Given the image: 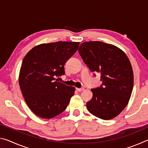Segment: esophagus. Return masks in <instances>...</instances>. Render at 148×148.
I'll return each mask as SVG.
<instances>
[{
	"label": "esophagus",
	"instance_id": "obj_1",
	"mask_svg": "<svg viewBox=\"0 0 148 148\" xmlns=\"http://www.w3.org/2000/svg\"><path fill=\"white\" fill-rule=\"evenodd\" d=\"M84 89V88H76V90L77 91H83Z\"/></svg>",
	"mask_w": 148,
	"mask_h": 148
}]
</instances>
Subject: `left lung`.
Masks as SVG:
<instances>
[{"instance_id": "8db88e82", "label": "left lung", "mask_w": 148, "mask_h": 148, "mask_svg": "<svg viewBox=\"0 0 148 148\" xmlns=\"http://www.w3.org/2000/svg\"><path fill=\"white\" fill-rule=\"evenodd\" d=\"M78 51L90 71L101 73L102 85L91 89L92 97L87 102V110L102 119L114 118L128 104L133 88L129 58L119 47L99 41L84 42Z\"/></svg>"}]
</instances>
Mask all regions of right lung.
<instances>
[{"label": "right lung", "instance_id": "1", "mask_svg": "<svg viewBox=\"0 0 148 148\" xmlns=\"http://www.w3.org/2000/svg\"><path fill=\"white\" fill-rule=\"evenodd\" d=\"M79 42L42 44L27 53L22 62L19 84L27 104L34 114L51 119L66 108L74 87L56 80L64 74L66 62L76 53Z\"/></svg>", "mask_w": 148, "mask_h": 148}]
</instances>
